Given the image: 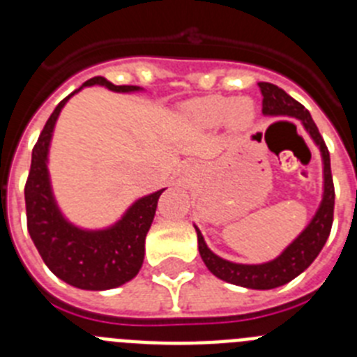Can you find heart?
<instances>
[{
    "instance_id": "heart-1",
    "label": "heart",
    "mask_w": 357,
    "mask_h": 357,
    "mask_svg": "<svg viewBox=\"0 0 357 357\" xmlns=\"http://www.w3.org/2000/svg\"><path fill=\"white\" fill-rule=\"evenodd\" d=\"M189 114L202 127H218L227 123L234 132H245L254 125L255 107L248 98L211 94L189 105Z\"/></svg>"
}]
</instances>
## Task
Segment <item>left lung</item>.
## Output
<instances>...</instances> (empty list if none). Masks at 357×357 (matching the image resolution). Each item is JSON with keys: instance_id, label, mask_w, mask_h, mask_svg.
Here are the masks:
<instances>
[{"instance_id": "left-lung-1", "label": "left lung", "mask_w": 357, "mask_h": 357, "mask_svg": "<svg viewBox=\"0 0 357 357\" xmlns=\"http://www.w3.org/2000/svg\"><path fill=\"white\" fill-rule=\"evenodd\" d=\"M259 89L263 94L264 116H291V118L301 119L307 134L311 135V139L320 148L321 160H324V197H321L320 207L311 223L302 230V234L277 259L263 264H238L218 257L207 248L200 230L197 227L195 229H197L198 250H200L202 259L213 275L230 282V284L243 286V288L273 289L293 280L296 275H301L305 268L317 259V255L326 245L331 234V227H333L334 184L333 173H331L329 150H327L313 118L309 114V110L277 85L259 82Z\"/></svg>"}]
</instances>
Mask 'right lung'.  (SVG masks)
Returning a JSON list of instances; mask_svg holds the SVG:
<instances>
[{
  "label": "right lung",
  "mask_w": 357,
  "mask_h": 357,
  "mask_svg": "<svg viewBox=\"0 0 357 357\" xmlns=\"http://www.w3.org/2000/svg\"><path fill=\"white\" fill-rule=\"evenodd\" d=\"M96 84L116 93L139 91L137 85H114L103 77L91 78L82 87ZM75 93L55 107L31 151L30 173L24 185L26 225L40 257L59 279L75 288L102 291L118 288L139 273L144 259V239L164 189L139 198L109 229H78L62 216L53 198L46 162L56 118Z\"/></svg>",
  "instance_id": "obj_1"
}]
</instances>
